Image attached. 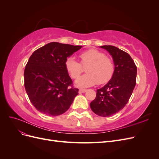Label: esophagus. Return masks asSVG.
I'll list each match as a JSON object with an SVG mask.
<instances>
[{
    "mask_svg": "<svg viewBox=\"0 0 159 159\" xmlns=\"http://www.w3.org/2000/svg\"><path fill=\"white\" fill-rule=\"evenodd\" d=\"M86 91H87V89H80L79 90L80 93H85Z\"/></svg>",
    "mask_w": 159,
    "mask_h": 159,
    "instance_id": "obj_1",
    "label": "esophagus"
}]
</instances>
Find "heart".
Here are the masks:
<instances>
[{"mask_svg": "<svg viewBox=\"0 0 159 159\" xmlns=\"http://www.w3.org/2000/svg\"><path fill=\"white\" fill-rule=\"evenodd\" d=\"M80 57L81 64L88 66L86 68L88 74L80 78L78 77L83 70V65L72 56L68 57L65 61L66 69L71 78H79L75 82L78 87L88 88L98 83L103 84L112 78L114 72L113 62L109 57H105L103 53L90 49L81 52Z\"/></svg>", "mask_w": 159, "mask_h": 159, "instance_id": "obj_1", "label": "heart"}]
</instances>
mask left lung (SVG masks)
<instances>
[{"label":"left lung","mask_w":159,"mask_h":159,"mask_svg":"<svg viewBox=\"0 0 159 159\" xmlns=\"http://www.w3.org/2000/svg\"><path fill=\"white\" fill-rule=\"evenodd\" d=\"M111 56L114 63L112 78L97 89L90 107L99 116L109 117L121 110L131 97L136 85L137 66L127 52L113 46H101Z\"/></svg>","instance_id":"1"}]
</instances>
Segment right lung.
<instances>
[{
  "instance_id": "obj_1",
  "label": "right lung",
  "mask_w": 159,
  "mask_h": 159,
  "mask_svg": "<svg viewBox=\"0 0 159 159\" xmlns=\"http://www.w3.org/2000/svg\"><path fill=\"white\" fill-rule=\"evenodd\" d=\"M81 46L53 42L32 53L24 72L25 87L32 104L42 113L57 116L65 113L78 94L65 61Z\"/></svg>"
}]
</instances>
